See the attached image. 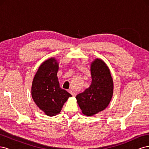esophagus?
<instances>
[{"label": "esophagus", "mask_w": 149, "mask_h": 149, "mask_svg": "<svg viewBox=\"0 0 149 149\" xmlns=\"http://www.w3.org/2000/svg\"><path fill=\"white\" fill-rule=\"evenodd\" d=\"M69 93H70L73 96H76V94H76V93H75V92L73 91H71V90H70V91H69Z\"/></svg>", "instance_id": "obj_1"}]
</instances>
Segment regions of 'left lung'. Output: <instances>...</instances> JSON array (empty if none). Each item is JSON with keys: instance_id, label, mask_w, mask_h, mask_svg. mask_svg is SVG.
Listing matches in <instances>:
<instances>
[{"instance_id": "1", "label": "left lung", "mask_w": 149, "mask_h": 149, "mask_svg": "<svg viewBox=\"0 0 149 149\" xmlns=\"http://www.w3.org/2000/svg\"><path fill=\"white\" fill-rule=\"evenodd\" d=\"M91 84L76 98L83 113L93 116L109 105L113 93V81L108 67L101 60L91 63Z\"/></svg>"}]
</instances>
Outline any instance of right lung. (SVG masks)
<instances>
[{"instance_id":"1","label":"right lung","mask_w":149,"mask_h":149,"mask_svg":"<svg viewBox=\"0 0 149 149\" xmlns=\"http://www.w3.org/2000/svg\"><path fill=\"white\" fill-rule=\"evenodd\" d=\"M58 64L55 58L44 61L36 73L31 86V96L37 106L48 116L60 113L71 95L60 88L57 78Z\"/></svg>"}]
</instances>
